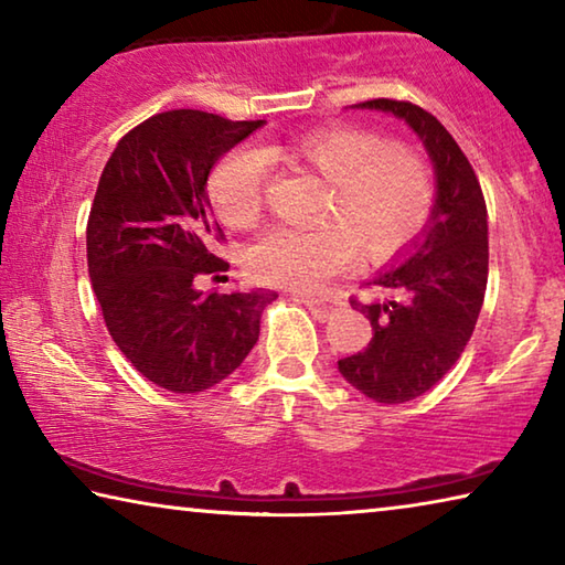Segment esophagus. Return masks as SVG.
Segmentation results:
<instances>
[{
  "mask_svg": "<svg viewBox=\"0 0 565 565\" xmlns=\"http://www.w3.org/2000/svg\"><path fill=\"white\" fill-rule=\"evenodd\" d=\"M296 299H299L306 306V309L313 313V319H319V321H329L331 313L337 311V306H333V303L317 301V299H311V296H296Z\"/></svg>",
  "mask_w": 565,
  "mask_h": 565,
  "instance_id": "34e87169",
  "label": "esophagus"
}]
</instances>
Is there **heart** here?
<instances>
[{"instance_id": "heart-1", "label": "heart", "mask_w": 565, "mask_h": 565, "mask_svg": "<svg viewBox=\"0 0 565 565\" xmlns=\"http://www.w3.org/2000/svg\"><path fill=\"white\" fill-rule=\"evenodd\" d=\"M286 159L329 181L319 209L323 224L274 226L248 248L256 281L296 291H319L349 269L361 248L369 259H388L418 242L436 209V179L428 159L404 141L351 124L294 134L266 154L238 147L209 174V199L232 228H248L264 212L269 159Z\"/></svg>"}]
</instances>
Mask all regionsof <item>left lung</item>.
I'll return each mask as SVG.
<instances>
[{
	"label": "left lung",
	"mask_w": 565,
	"mask_h": 565,
	"mask_svg": "<svg viewBox=\"0 0 565 565\" xmlns=\"http://www.w3.org/2000/svg\"><path fill=\"white\" fill-rule=\"evenodd\" d=\"M361 109L391 111L414 129L436 169V209L414 254L381 271L384 299L351 296L374 327L369 347L339 361L341 376L379 404H404L436 386L461 359L481 313L489 281V224L478 177L434 114L398 99H371Z\"/></svg>",
	"instance_id": "obj_1"
}]
</instances>
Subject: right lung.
I'll list each match as a JSON object with an SVG mask.
<instances>
[{"instance_id": "1", "label": "right lung", "mask_w": 565, "mask_h": 565, "mask_svg": "<svg viewBox=\"0 0 565 565\" xmlns=\"http://www.w3.org/2000/svg\"><path fill=\"white\" fill-rule=\"evenodd\" d=\"M264 119L232 121L171 109L124 134L99 177L87 222V264L102 317L131 366L174 394L216 386L254 349L274 291H199L226 271L206 199L209 171Z\"/></svg>"}]
</instances>
